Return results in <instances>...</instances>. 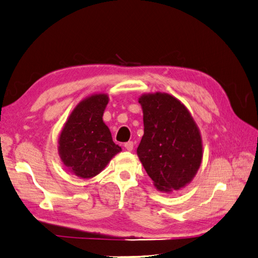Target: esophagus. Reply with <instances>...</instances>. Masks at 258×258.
I'll return each mask as SVG.
<instances>
[{
	"label": "esophagus",
	"mask_w": 258,
	"mask_h": 258,
	"mask_svg": "<svg viewBox=\"0 0 258 258\" xmlns=\"http://www.w3.org/2000/svg\"><path fill=\"white\" fill-rule=\"evenodd\" d=\"M124 147L126 148L128 152H131L132 149H133V147H134V143H133V142H131V141H130V142H126V143L124 144Z\"/></svg>",
	"instance_id": "34e87169"
}]
</instances>
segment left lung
<instances>
[{"mask_svg": "<svg viewBox=\"0 0 258 258\" xmlns=\"http://www.w3.org/2000/svg\"><path fill=\"white\" fill-rule=\"evenodd\" d=\"M140 103L144 135L137 155L158 190H179L191 181L200 167L199 130L185 106L169 94H145Z\"/></svg>", "mask_w": 258, "mask_h": 258, "instance_id": "obj_1", "label": "left lung"}]
</instances>
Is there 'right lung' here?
<instances>
[{"instance_id":"obj_1","label":"right lung","mask_w":258,"mask_h":258,"mask_svg":"<svg viewBox=\"0 0 258 258\" xmlns=\"http://www.w3.org/2000/svg\"><path fill=\"white\" fill-rule=\"evenodd\" d=\"M107 102L106 94H95L83 100L61 131L59 155L64 166L78 177L88 179L98 175L121 152L102 119Z\"/></svg>"}]
</instances>
